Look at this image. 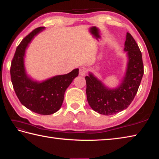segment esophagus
Wrapping results in <instances>:
<instances>
[{
  "label": "esophagus",
  "instance_id": "1",
  "mask_svg": "<svg viewBox=\"0 0 159 159\" xmlns=\"http://www.w3.org/2000/svg\"><path fill=\"white\" fill-rule=\"evenodd\" d=\"M87 71H88V70L85 67H80L79 69V74L80 76H85L87 73Z\"/></svg>",
  "mask_w": 159,
  "mask_h": 159
}]
</instances>
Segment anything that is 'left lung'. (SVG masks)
Returning a JSON list of instances; mask_svg holds the SVG:
<instances>
[{
  "label": "left lung",
  "instance_id": "8db88e82",
  "mask_svg": "<svg viewBox=\"0 0 159 159\" xmlns=\"http://www.w3.org/2000/svg\"><path fill=\"white\" fill-rule=\"evenodd\" d=\"M125 51L129 62L126 75L122 83L115 89H110L89 74L85 76L87 99L93 110L103 115H112L128 107L138 92L143 76V63L141 52L136 40L127 33Z\"/></svg>",
  "mask_w": 159,
  "mask_h": 159
}]
</instances>
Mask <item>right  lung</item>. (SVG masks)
<instances>
[{"instance_id": "obj_1", "label": "right lung", "mask_w": 159, "mask_h": 159, "mask_svg": "<svg viewBox=\"0 0 159 159\" xmlns=\"http://www.w3.org/2000/svg\"><path fill=\"white\" fill-rule=\"evenodd\" d=\"M44 28H36L18 45L11 61L10 74L15 93L21 103L34 112L49 115L57 112L61 108L65 90L79 75V69L64 75L56 76L40 83L34 82L27 76L23 64L25 51L33 37Z\"/></svg>"}]
</instances>
